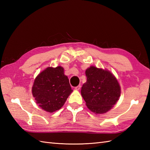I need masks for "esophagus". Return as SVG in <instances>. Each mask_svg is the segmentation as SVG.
Returning a JSON list of instances; mask_svg holds the SVG:
<instances>
[{
  "label": "esophagus",
  "mask_w": 150,
  "mask_h": 150,
  "mask_svg": "<svg viewBox=\"0 0 150 150\" xmlns=\"http://www.w3.org/2000/svg\"><path fill=\"white\" fill-rule=\"evenodd\" d=\"M81 85H79V86H76L75 88V90H79L81 89Z\"/></svg>",
  "instance_id": "obj_1"
}]
</instances>
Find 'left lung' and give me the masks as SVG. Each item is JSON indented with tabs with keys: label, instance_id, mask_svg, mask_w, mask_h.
Masks as SVG:
<instances>
[{
	"label": "left lung",
	"instance_id": "obj_1",
	"mask_svg": "<svg viewBox=\"0 0 150 150\" xmlns=\"http://www.w3.org/2000/svg\"><path fill=\"white\" fill-rule=\"evenodd\" d=\"M87 81L82 85L81 95L88 108L95 113H104L117 103L120 88L109 71L91 66L86 70Z\"/></svg>",
	"mask_w": 150,
	"mask_h": 150
}]
</instances>
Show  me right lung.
<instances>
[{
	"instance_id": "1",
	"label": "right lung",
	"mask_w": 150,
	"mask_h": 150,
	"mask_svg": "<svg viewBox=\"0 0 150 150\" xmlns=\"http://www.w3.org/2000/svg\"><path fill=\"white\" fill-rule=\"evenodd\" d=\"M72 91L61 66L44 69L35 79L32 87L36 103L50 113L60 109Z\"/></svg>"
}]
</instances>
